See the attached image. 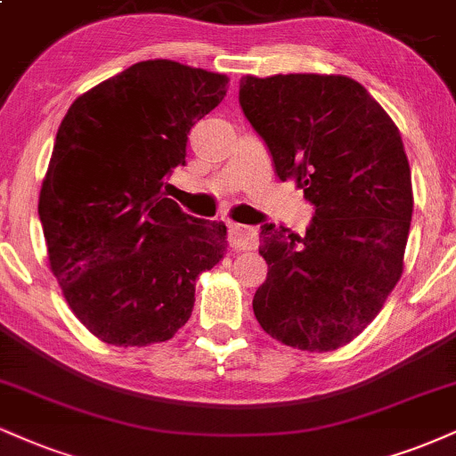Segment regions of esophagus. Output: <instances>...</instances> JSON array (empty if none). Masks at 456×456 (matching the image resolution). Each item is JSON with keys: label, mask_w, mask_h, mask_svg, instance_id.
Wrapping results in <instances>:
<instances>
[{"label": "esophagus", "mask_w": 456, "mask_h": 456, "mask_svg": "<svg viewBox=\"0 0 456 456\" xmlns=\"http://www.w3.org/2000/svg\"><path fill=\"white\" fill-rule=\"evenodd\" d=\"M259 242V233L255 227H246L240 223H229V244L235 252L252 250Z\"/></svg>", "instance_id": "obj_1"}]
</instances>
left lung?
I'll return each instance as SVG.
<instances>
[{
	"instance_id": "obj_1",
	"label": "left lung",
	"mask_w": 456,
	"mask_h": 456,
	"mask_svg": "<svg viewBox=\"0 0 456 456\" xmlns=\"http://www.w3.org/2000/svg\"><path fill=\"white\" fill-rule=\"evenodd\" d=\"M240 106L282 180L314 206L304 235L267 223L256 321L287 346L327 353L374 321L403 272L412 178L402 135L346 76H244Z\"/></svg>"
}]
</instances>
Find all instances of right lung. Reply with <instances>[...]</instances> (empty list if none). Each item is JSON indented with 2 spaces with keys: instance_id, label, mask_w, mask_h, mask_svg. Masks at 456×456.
<instances>
[{
  "instance_id": "add662e5",
  "label": "right lung",
  "mask_w": 456,
  "mask_h": 456,
  "mask_svg": "<svg viewBox=\"0 0 456 456\" xmlns=\"http://www.w3.org/2000/svg\"><path fill=\"white\" fill-rule=\"evenodd\" d=\"M227 82L140 61L80 95L59 125L37 214L63 297L102 342L174 338L193 312L197 276L223 259L224 223L191 216L163 189Z\"/></svg>"
}]
</instances>
